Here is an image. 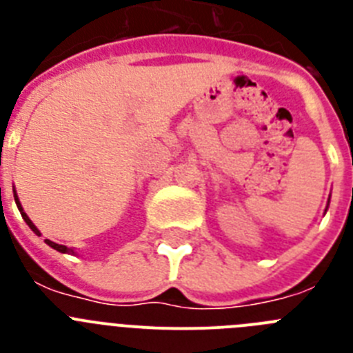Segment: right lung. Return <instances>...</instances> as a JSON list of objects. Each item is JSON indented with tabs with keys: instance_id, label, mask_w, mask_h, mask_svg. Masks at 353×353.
<instances>
[{
	"instance_id": "obj_1",
	"label": "right lung",
	"mask_w": 353,
	"mask_h": 353,
	"mask_svg": "<svg viewBox=\"0 0 353 353\" xmlns=\"http://www.w3.org/2000/svg\"><path fill=\"white\" fill-rule=\"evenodd\" d=\"M14 198H15V203H17V208H19V210H21V215H23V219L26 221V224H28V226H30L31 230H33V232L37 233V235H40V232H39V230H37V226H35V224L31 223V221H30V217H28V215L24 214V212H23V207H21V203H19V198H17V194H14ZM46 242H48V245H51L52 249H56V251H60V252H68V251H70V249H68L67 245H60V244H56V242H51V240H46Z\"/></svg>"
}]
</instances>
